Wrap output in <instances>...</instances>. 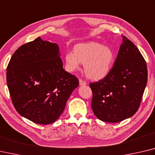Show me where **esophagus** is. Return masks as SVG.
I'll return each mask as SVG.
<instances>
[{
	"label": "esophagus",
	"instance_id": "1",
	"mask_svg": "<svg viewBox=\"0 0 155 155\" xmlns=\"http://www.w3.org/2000/svg\"><path fill=\"white\" fill-rule=\"evenodd\" d=\"M86 82L85 81H83V80H82V79H79V85H81V86H82V85H86Z\"/></svg>",
	"mask_w": 155,
	"mask_h": 155
}]
</instances>
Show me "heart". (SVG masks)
Here are the masks:
<instances>
[{"instance_id": "obj_1", "label": "heart", "mask_w": 155, "mask_h": 155, "mask_svg": "<svg viewBox=\"0 0 155 155\" xmlns=\"http://www.w3.org/2000/svg\"><path fill=\"white\" fill-rule=\"evenodd\" d=\"M114 53L109 47L90 42L76 45L74 51L66 53L67 70L74 72L84 64L86 76L92 80H100L110 71L114 61Z\"/></svg>"}]
</instances>
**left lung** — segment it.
<instances>
[{"mask_svg":"<svg viewBox=\"0 0 155 155\" xmlns=\"http://www.w3.org/2000/svg\"><path fill=\"white\" fill-rule=\"evenodd\" d=\"M118 55L107 76L90 83L91 108L102 121L118 123L138 110L147 83L146 61L137 47L123 36Z\"/></svg>","mask_w":155,"mask_h":155,"instance_id":"1","label":"left lung"}]
</instances>
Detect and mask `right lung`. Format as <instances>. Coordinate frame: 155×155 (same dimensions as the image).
<instances>
[{
	"label": "right lung",
	"mask_w": 155,
	"mask_h": 155,
	"mask_svg": "<svg viewBox=\"0 0 155 155\" xmlns=\"http://www.w3.org/2000/svg\"><path fill=\"white\" fill-rule=\"evenodd\" d=\"M58 45L38 37L19 47L7 68V83L18 113L41 125L55 122L78 86L63 68Z\"/></svg>",
	"instance_id": "1"
}]
</instances>
